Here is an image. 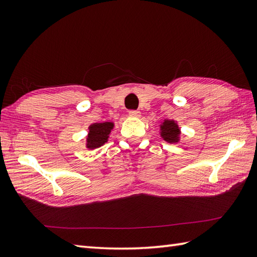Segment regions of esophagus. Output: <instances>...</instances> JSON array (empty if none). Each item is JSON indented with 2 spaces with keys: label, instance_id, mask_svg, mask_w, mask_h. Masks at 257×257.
<instances>
[{
  "label": "esophagus",
  "instance_id": "esophagus-1",
  "mask_svg": "<svg viewBox=\"0 0 257 257\" xmlns=\"http://www.w3.org/2000/svg\"><path fill=\"white\" fill-rule=\"evenodd\" d=\"M129 114H130V116H134V117H139L140 111L139 110H129Z\"/></svg>",
  "mask_w": 257,
  "mask_h": 257
}]
</instances>
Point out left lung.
<instances>
[{
	"label": "left lung",
	"mask_w": 257,
	"mask_h": 257,
	"mask_svg": "<svg viewBox=\"0 0 257 257\" xmlns=\"http://www.w3.org/2000/svg\"><path fill=\"white\" fill-rule=\"evenodd\" d=\"M161 130H162L161 136L163 137V139L168 141V143H177L180 130L178 125L174 123V121H172V120H166L162 124Z\"/></svg>",
	"instance_id": "8db88e82"
}]
</instances>
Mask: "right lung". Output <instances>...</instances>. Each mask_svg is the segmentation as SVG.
<instances>
[{
	"mask_svg": "<svg viewBox=\"0 0 257 257\" xmlns=\"http://www.w3.org/2000/svg\"><path fill=\"white\" fill-rule=\"evenodd\" d=\"M113 124L111 122L94 123L90 125L88 138H87V147L89 149L98 148L102 146L108 139V135L110 134Z\"/></svg>",
	"mask_w": 257,
	"mask_h": 257,
	"instance_id": "1",
	"label": "right lung"
}]
</instances>
